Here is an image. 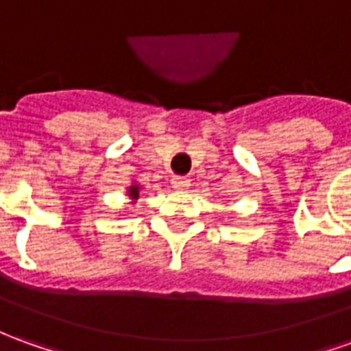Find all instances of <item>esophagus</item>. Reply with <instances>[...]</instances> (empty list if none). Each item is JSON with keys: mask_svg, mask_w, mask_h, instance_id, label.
<instances>
[{"mask_svg": "<svg viewBox=\"0 0 351 351\" xmlns=\"http://www.w3.org/2000/svg\"><path fill=\"white\" fill-rule=\"evenodd\" d=\"M171 184H173L175 190H186L190 186V178H186V176H175Z\"/></svg>", "mask_w": 351, "mask_h": 351, "instance_id": "esophagus-1", "label": "esophagus"}]
</instances>
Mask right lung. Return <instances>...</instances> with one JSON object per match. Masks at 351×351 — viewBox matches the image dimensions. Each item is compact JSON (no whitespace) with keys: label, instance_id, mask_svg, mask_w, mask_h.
<instances>
[{"label":"right lung","instance_id":"obj_1","mask_svg":"<svg viewBox=\"0 0 351 351\" xmlns=\"http://www.w3.org/2000/svg\"><path fill=\"white\" fill-rule=\"evenodd\" d=\"M138 192H140V186L132 184L128 188V197H130V199H138Z\"/></svg>","mask_w":351,"mask_h":351}]
</instances>
